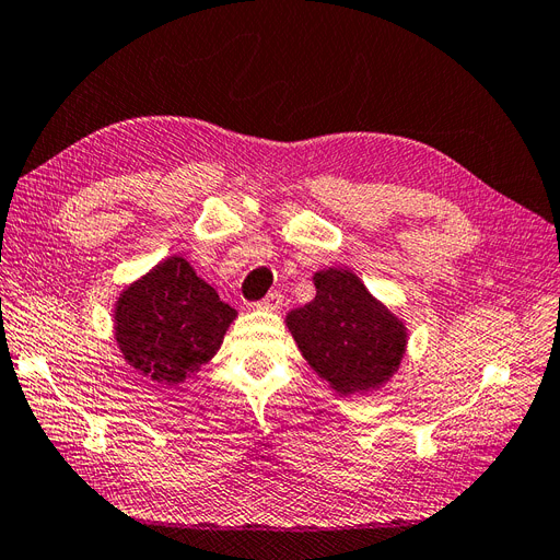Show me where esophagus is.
Segmentation results:
<instances>
[{"mask_svg":"<svg viewBox=\"0 0 560 560\" xmlns=\"http://www.w3.org/2000/svg\"><path fill=\"white\" fill-rule=\"evenodd\" d=\"M282 303H284V296L280 294V292H270L261 303H259V311H268V313H278L280 308H282Z\"/></svg>","mask_w":560,"mask_h":560,"instance_id":"obj_1","label":"esophagus"}]
</instances>
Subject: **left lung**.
Returning <instances> with one entry per match:
<instances>
[{
    "label": "left lung",
    "instance_id": "8db88e82",
    "mask_svg": "<svg viewBox=\"0 0 560 560\" xmlns=\"http://www.w3.org/2000/svg\"><path fill=\"white\" fill-rule=\"evenodd\" d=\"M315 299L287 313L299 352L336 395H371L389 383L406 354L409 329L348 268L313 276Z\"/></svg>",
    "mask_w": 560,
    "mask_h": 560
}]
</instances>
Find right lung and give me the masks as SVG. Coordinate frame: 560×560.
<instances>
[{
    "mask_svg": "<svg viewBox=\"0 0 560 560\" xmlns=\"http://www.w3.org/2000/svg\"><path fill=\"white\" fill-rule=\"evenodd\" d=\"M235 317L238 311L179 254L128 282L112 311L121 358L161 387L194 378L222 348Z\"/></svg>",
    "mask_w": 560,
    "mask_h": 560,
    "instance_id": "add662e5",
    "label": "right lung"
}]
</instances>
